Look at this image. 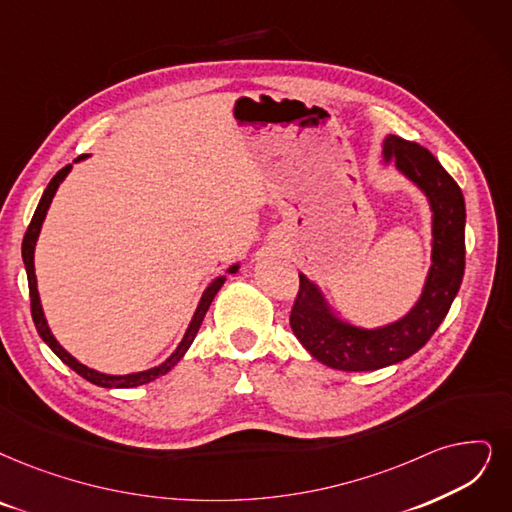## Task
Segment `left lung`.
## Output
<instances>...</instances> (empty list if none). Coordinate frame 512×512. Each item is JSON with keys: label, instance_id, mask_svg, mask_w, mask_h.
Listing matches in <instances>:
<instances>
[{"label": "left lung", "instance_id": "obj_1", "mask_svg": "<svg viewBox=\"0 0 512 512\" xmlns=\"http://www.w3.org/2000/svg\"><path fill=\"white\" fill-rule=\"evenodd\" d=\"M384 161H395V168L431 203L433 264L412 311L376 330L336 317L317 285L300 273L290 315L292 332L317 361L342 372H372L418 353L445 319L464 275L466 208L458 182L431 151L399 136L384 140Z\"/></svg>", "mask_w": 512, "mask_h": 512}]
</instances>
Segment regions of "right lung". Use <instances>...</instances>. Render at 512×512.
I'll use <instances>...</instances> for the list:
<instances>
[{"label": "right lung", "instance_id": "right-lung-1", "mask_svg": "<svg viewBox=\"0 0 512 512\" xmlns=\"http://www.w3.org/2000/svg\"><path fill=\"white\" fill-rule=\"evenodd\" d=\"M86 157H88V155H81V157H77L75 161H81V159H86ZM71 168H73V166L69 163V166H65L63 170L56 172V176L50 180V185L46 187L42 199H39V203H37V210H35V214H33V218H31V224H29V229H27L25 239H23V262H25L27 279H29L31 315H33V323H35V327H37V334L42 336V340L50 346V349L54 351V355H56L60 361L67 363L73 372H77L81 378H86L88 382H92V384H96V386H102V388H132V386H140V384L153 382L155 378H159V376H163V374H168V372L172 370V367H174L182 357H185V353L189 351V346L193 344V340H195V336H197V332H199L203 317H206V313H208V309H210V304H212L214 296L218 294V290L222 288V283H224V279H227V277H216V279L208 285L206 292H203V296H201V300H199V304H197L195 315H193V319H191V323H189V327H187L185 336H182L180 344L176 346V351H174L166 361L159 363L157 367H151V370H145V372L126 374V376H111V374L96 372V370H92V367H88V365H84V363H79L75 357H71V355L63 349V346H60V344L56 342V338H54L52 332H50L48 321H46V317H44L42 302H39L37 279H35V264H33L35 243H37L39 231H42L44 218H46V214H48V208H50V203H52V199H54V195H56L58 185L67 178V174L71 172ZM237 269H239V264H233V267H231L227 273H237Z\"/></svg>", "mask_w": 512, "mask_h": 512}]
</instances>
